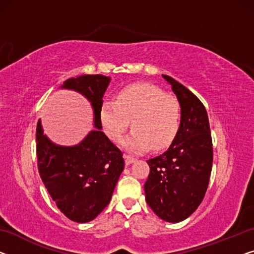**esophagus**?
I'll list each match as a JSON object with an SVG mask.
<instances>
[{"instance_id":"esophagus-1","label":"esophagus","mask_w":254,"mask_h":254,"mask_svg":"<svg viewBox=\"0 0 254 254\" xmlns=\"http://www.w3.org/2000/svg\"><path fill=\"white\" fill-rule=\"evenodd\" d=\"M124 160H126V164L127 165H130L131 163H133V162L135 161V158L134 157H132V156H130V155H124Z\"/></svg>"}]
</instances>
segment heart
I'll return each mask as SVG.
<instances>
[{
  "instance_id": "b5f03b06",
  "label": "heart",
  "mask_w": 254,
  "mask_h": 254,
  "mask_svg": "<svg viewBox=\"0 0 254 254\" xmlns=\"http://www.w3.org/2000/svg\"><path fill=\"white\" fill-rule=\"evenodd\" d=\"M100 123L114 142L122 140L128 126L133 130L123 147L142 153L151 146L163 149L173 141L181 120L180 105L175 97L164 94L150 83H133L116 94L115 103L105 100L100 107Z\"/></svg>"
}]
</instances>
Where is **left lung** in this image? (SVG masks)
Instances as JSON below:
<instances>
[{
	"mask_svg": "<svg viewBox=\"0 0 254 254\" xmlns=\"http://www.w3.org/2000/svg\"><path fill=\"white\" fill-rule=\"evenodd\" d=\"M181 108L178 133L168 150L147 161L146 202L168 222H180L194 213L205 196L213 161L206 109L194 93L163 75Z\"/></svg>",
	"mask_w": 254,
	"mask_h": 254,
	"instance_id": "8db88e82",
	"label": "left lung"
}]
</instances>
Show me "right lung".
<instances>
[{"label": "right lung", "mask_w": 254, "mask_h": 254, "mask_svg": "<svg viewBox=\"0 0 254 254\" xmlns=\"http://www.w3.org/2000/svg\"><path fill=\"white\" fill-rule=\"evenodd\" d=\"M111 77L81 75L66 79L62 89L74 90L93 108L94 130L75 146H59L43 133L39 120L36 154L40 177L58 209L79 224L93 220L111 202L124 169L123 153L101 131L100 107Z\"/></svg>", "instance_id": "add662e5"}]
</instances>
